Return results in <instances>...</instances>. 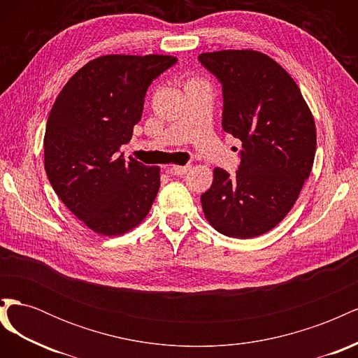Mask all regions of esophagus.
I'll return each mask as SVG.
<instances>
[{
    "instance_id": "34e87169",
    "label": "esophagus",
    "mask_w": 358,
    "mask_h": 358,
    "mask_svg": "<svg viewBox=\"0 0 358 358\" xmlns=\"http://www.w3.org/2000/svg\"><path fill=\"white\" fill-rule=\"evenodd\" d=\"M191 166H173L169 169V171L171 173V175H176V176H183L187 175V173L189 171Z\"/></svg>"
}]
</instances>
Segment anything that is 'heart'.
Returning <instances> with one entry per match:
<instances>
[{
    "label": "heart",
    "instance_id": "heart-1",
    "mask_svg": "<svg viewBox=\"0 0 358 358\" xmlns=\"http://www.w3.org/2000/svg\"><path fill=\"white\" fill-rule=\"evenodd\" d=\"M191 82H197V80H191Z\"/></svg>",
    "mask_w": 358,
    "mask_h": 358
}]
</instances>
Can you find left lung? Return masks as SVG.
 Wrapping results in <instances>:
<instances>
[{"mask_svg": "<svg viewBox=\"0 0 358 358\" xmlns=\"http://www.w3.org/2000/svg\"><path fill=\"white\" fill-rule=\"evenodd\" d=\"M199 61L222 86L224 131L242 142L236 175L213 170L203 212L220 233L251 239L294 206L315 158V122L296 82L264 53L221 50Z\"/></svg>", "mask_w": 358, "mask_h": 358, "instance_id": "left-lung-1", "label": "left lung"}]
</instances>
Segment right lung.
Instances as JSON below:
<instances>
[{"label": "right lung", "mask_w": 358, "mask_h": 358, "mask_svg": "<svg viewBox=\"0 0 358 358\" xmlns=\"http://www.w3.org/2000/svg\"><path fill=\"white\" fill-rule=\"evenodd\" d=\"M178 59L167 55H106L83 66L49 113L45 169L53 191L95 233L119 236L149 213L159 169L119 148L142 119L146 91Z\"/></svg>", "instance_id": "right-lung-1"}]
</instances>
